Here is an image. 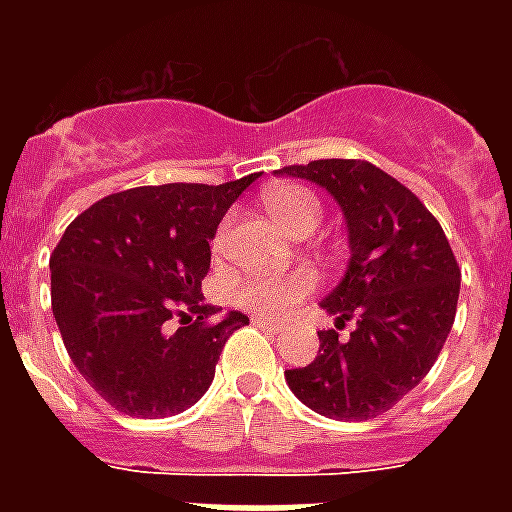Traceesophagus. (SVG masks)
I'll return each mask as SVG.
<instances>
[{
    "mask_svg": "<svg viewBox=\"0 0 512 512\" xmlns=\"http://www.w3.org/2000/svg\"><path fill=\"white\" fill-rule=\"evenodd\" d=\"M252 324L260 329H268V332H279L281 324L279 321H273V319H263V316H252Z\"/></svg>",
    "mask_w": 512,
    "mask_h": 512,
    "instance_id": "obj_1",
    "label": "esophagus"
}]
</instances>
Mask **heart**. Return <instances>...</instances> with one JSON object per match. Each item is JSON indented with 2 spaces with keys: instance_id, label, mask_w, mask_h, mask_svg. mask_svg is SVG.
Returning a JSON list of instances; mask_svg holds the SVG:
<instances>
[{
  "instance_id": "b5f03b06",
  "label": "heart",
  "mask_w": 512,
  "mask_h": 512,
  "mask_svg": "<svg viewBox=\"0 0 512 512\" xmlns=\"http://www.w3.org/2000/svg\"><path fill=\"white\" fill-rule=\"evenodd\" d=\"M265 212L276 220L292 236H305L316 228L321 217L319 196L303 185L276 183L265 188L263 196ZM228 223L220 225L215 233V252L223 249ZM316 289V276L308 268H297L289 273H276V276H247L236 287V303L247 311H255L260 316H279L295 308L300 300L311 295Z\"/></svg>"
}]
</instances>
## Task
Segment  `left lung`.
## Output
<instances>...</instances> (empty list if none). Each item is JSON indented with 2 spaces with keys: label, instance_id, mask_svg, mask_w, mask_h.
<instances>
[{
  "label": "left lung",
  "instance_id": "obj_1",
  "mask_svg": "<svg viewBox=\"0 0 512 512\" xmlns=\"http://www.w3.org/2000/svg\"><path fill=\"white\" fill-rule=\"evenodd\" d=\"M279 175L311 180L340 204L350 263L321 308L337 316V328L357 324L348 338L319 332V356L287 369V385L324 417L372 420L436 364L457 313L460 265L428 207L374 164L319 159Z\"/></svg>",
  "mask_w": 512,
  "mask_h": 512
}]
</instances>
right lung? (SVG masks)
Instances as JSON below:
<instances>
[{
  "label": "right lung",
  "instance_id": "add662e5",
  "mask_svg": "<svg viewBox=\"0 0 512 512\" xmlns=\"http://www.w3.org/2000/svg\"><path fill=\"white\" fill-rule=\"evenodd\" d=\"M255 175L223 185L167 183L111 193L68 225L50 257L52 316L68 356L108 404L170 417L215 380L244 313L204 303L209 239Z\"/></svg>",
  "mask_w": 512,
  "mask_h": 512
}]
</instances>
